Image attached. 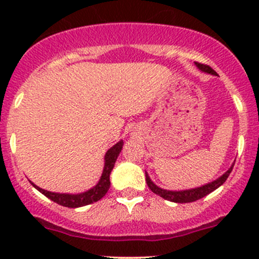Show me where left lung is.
Here are the masks:
<instances>
[{"label":"left lung","mask_w":259,"mask_h":259,"mask_svg":"<svg viewBox=\"0 0 259 259\" xmlns=\"http://www.w3.org/2000/svg\"><path fill=\"white\" fill-rule=\"evenodd\" d=\"M195 65H197V67L199 70H202V71L207 72V74H211V75H217V72L214 71L213 69H211L210 66H208V65H204V64H199V62H195ZM234 164L231 166V168L228 169V170L226 171V173L223 174L222 177H219L217 180H213V182L208 183V184L203 185V187H199V188H194V189H188V190H166V189H161V188H159L158 185L154 184L153 182H151V179L149 178L148 174L145 173V178H146V184H148V187L150 188L151 192L155 193L156 195H160L161 198H164V199L166 200H170V202H174V203H190V202H195V200L200 199V198L205 197V195H208L209 193L213 192V190H215L217 188L221 187L222 184H223L224 182H226L227 178L229 177V174H231L232 169H233Z\"/></svg>","instance_id":"8db88e82"}]
</instances>
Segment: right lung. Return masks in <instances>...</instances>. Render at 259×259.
I'll return each instance as SVG.
<instances>
[{
  "mask_svg": "<svg viewBox=\"0 0 259 259\" xmlns=\"http://www.w3.org/2000/svg\"><path fill=\"white\" fill-rule=\"evenodd\" d=\"M122 140H120L117 144L111 146L105 154V165H104L103 174H101V178L99 180L98 184L94 188H91L88 192L80 193V194H61V193H52L48 192L45 189H41L37 185H35L33 183L31 184L38 190V192L42 193L45 197H48L49 199H51L52 202L57 203V204L62 205V207L67 208H79L83 207V205L91 204V203H95L98 200H100L104 195L108 193L109 188H110V173L113 170L115 161H116L117 156H119L120 151L122 149Z\"/></svg>",
  "mask_w": 259,
  "mask_h": 259,
  "instance_id": "add662e5",
  "label": "right lung"
}]
</instances>
